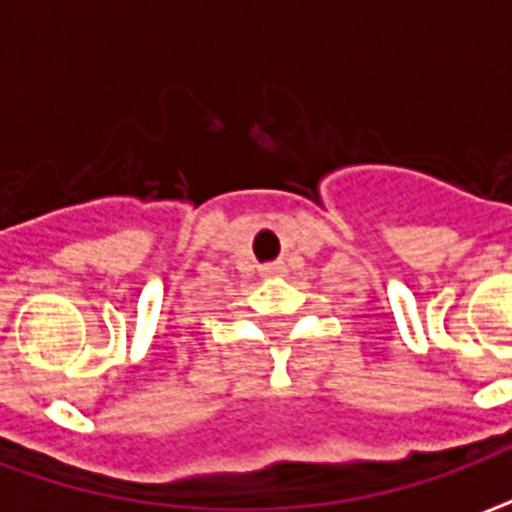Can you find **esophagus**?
I'll use <instances>...</instances> for the list:
<instances>
[{"label":"esophagus","instance_id":"obj_1","mask_svg":"<svg viewBox=\"0 0 512 512\" xmlns=\"http://www.w3.org/2000/svg\"><path fill=\"white\" fill-rule=\"evenodd\" d=\"M260 273H263L265 279H279V276H287V265H284L282 260H276V263L271 265H263Z\"/></svg>","mask_w":512,"mask_h":512}]
</instances>
